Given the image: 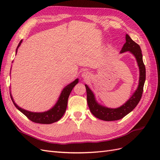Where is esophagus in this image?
<instances>
[{
  "label": "esophagus",
  "instance_id": "obj_1",
  "mask_svg": "<svg viewBox=\"0 0 160 160\" xmlns=\"http://www.w3.org/2000/svg\"><path fill=\"white\" fill-rule=\"evenodd\" d=\"M81 77L83 79H88L90 77V73L89 72H87V71L83 72L81 75Z\"/></svg>",
  "mask_w": 160,
  "mask_h": 160
}]
</instances>
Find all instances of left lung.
I'll list each match as a JSON object with an SVG mask.
<instances>
[{
    "label": "left lung",
    "mask_w": 160,
    "mask_h": 160,
    "mask_svg": "<svg viewBox=\"0 0 160 160\" xmlns=\"http://www.w3.org/2000/svg\"><path fill=\"white\" fill-rule=\"evenodd\" d=\"M125 42L120 53L129 51L135 57L137 61L139 69V79L137 89L132 96L121 107L118 108H109L99 104L95 99V96L88 85H85L87 91V100L91 112L95 118L107 121H116L122 119L125 115L136 107L140 99L142 98L143 85L146 81V67H145L141 48L136 42H134L131 37L126 34Z\"/></svg>",
    "instance_id": "8db88e82"
}]
</instances>
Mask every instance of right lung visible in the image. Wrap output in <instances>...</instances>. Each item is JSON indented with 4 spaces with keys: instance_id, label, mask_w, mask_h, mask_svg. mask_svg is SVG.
I'll list each match as a JSON object with an SVG mask.
<instances>
[{
    "instance_id": "right-lung-1",
    "label": "right lung",
    "mask_w": 160,
    "mask_h": 160,
    "mask_svg": "<svg viewBox=\"0 0 160 160\" xmlns=\"http://www.w3.org/2000/svg\"><path fill=\"white\" fill-rule=\"evenodd\" d=\"M22 42V40H21L20 42L18 43L16 49V55L18 47L21 45ZM78 82L79 79H76L74 81L71 82L70 84L65 86L62 89L59 99L57 100L55 105L51 109L47 111H44V112H32V111H27L20 108L14 102L12 96L11 95V92H10L11 98L15 107L32 122L42 124H51L59 121L62 117V115H64L67 107V101H68L69 96L72 89L78 83Z\"/></svg>"
}]
</instances>
